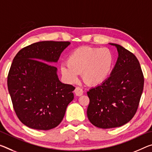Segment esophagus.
<instances>
[{
	"label": "esophagus",
	"mask_w": 152,
	"mask_h": 152,
	"mask_svg": "<svg viewBox=\"0 0 152 152\" xmlns=\"http://www.w3.org/2000/svg\"><path fill=\"white\" fill-rule=\"evenodd\" d=\"M83 90L80 87H76L75 90H74V93H75L76 95V96H78V97H80V96L83 95Z\"/></svg>",
	"instance_id": "esophagus-1"
}]
</instances>
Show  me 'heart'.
<instances>
[{
  "label": "heart",
  "instance_id": "obj_1",
  "mask_svg": "<svg viewBox=\"0 0 152 152\" xmlns=\"http://www.w3.org/2000/svg\"><path fill=\"white\" fill-rule=\"evenodd\" d=\"M114 57L107 48L82 47L74 50L67 59V65L60 67L67 83H74L81 74L83 80L90 85H97L106 80L112 71Z\"/></svg>",
  "mask_w": 152,
  "mask_h": 152
}]
</instances>
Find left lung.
Returning <instances> with one entry per match:
<instances>
[{"mask_svg": "<svg viewBox=\"0 0 152 152\" xmlns=\"http://www.w3.org/2000/svg\"><path fill=\"white\" fill-rule=\"evenodd\" d=\"M115 46L118 57L110 76L87 92V116L101 129L120 127L131 120L140 102L144 77L138 59L122 46Z\"/></svg>", "mask_w": 152, "mask_h": 152, "instance_id": "obj_1", "label": "left lung"}]
</instances>
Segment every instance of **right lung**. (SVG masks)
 <instances>
[{"mask_svg":"<svg viewBox=\"0 0 152 152\" xmlns=\"http://www.w3.org/2000/svg\"><path fill=\"white\" fill-rule=\"evenodd\" d=\"M69 44L38 42L23 48L14 57L7 86L17 116L29 128L47 131L57 126L73 100L75 87L61 83L57 67L47 64L58 61Z\"/></svg>","mask_w":152,"mask_h":152,"instance_id":"1","label":"right lung"}]
</instances>
